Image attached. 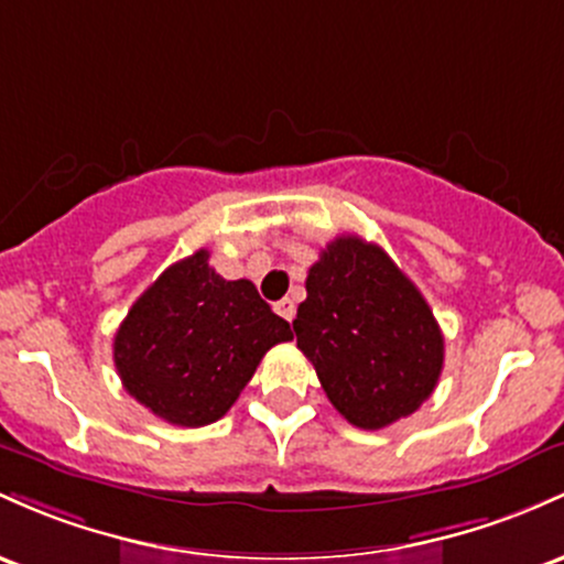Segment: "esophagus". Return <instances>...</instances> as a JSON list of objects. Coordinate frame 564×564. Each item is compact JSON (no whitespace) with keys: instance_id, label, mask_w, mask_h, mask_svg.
I'll use <instances>...</instances> for the list:
<instances>
[{"instance_id":"34e87169","label":"esophagus","mask_w":564,"mask_h":564,"mask_svg":"<svg viewBox=\"0 0 564 564\" xmlns=\"http://www.w3.org/2000/svg\"><path fill=\"white\" fill-rule=\"evenodd\" d=\"M275 313L281 315V318H286L289 324H292L294 321V313H296V307H294V300H281V302H275Z\"/></svg>"}]
</instances>
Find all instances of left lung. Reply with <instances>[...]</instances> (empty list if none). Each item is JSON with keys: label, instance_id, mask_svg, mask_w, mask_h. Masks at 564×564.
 <instances>
[{"label": "left lung", "instance_id": "8db88e82", "mask_svg": "<svg viewBox=\"0 0 564 564\" xmlns=\"http://www.w3.org/2000/svg\"><path fill=\"white\" fill-rule=\"evenodd\" d=\"M296 348L334 410L380 431L420 410L444 367V337L429 302L380 246L334 238L307 270Z\"/></svg>", "mask_w": 564, "mask_h": 564}]
</instances>
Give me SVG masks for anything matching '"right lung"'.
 Masks as SVG:
<instances>
[{
	"label": "right lung",
	"mask_w": 564,
	"mask_h": 564,
	"mask_svg": "<svg viewBox=\"0 0 564 564\" xmlns=\"http://www.w3.org/2000/svg\"><path fill=\"white\" fill-rule=\"evenodd\" d=\"M292 339L251 281H225L200 249L171 264L115 334L126 391L184 429L225 417L272 345Z\"/></svg>",
	"instance_id": "add662e5"
}]
</instances>
